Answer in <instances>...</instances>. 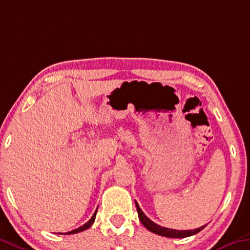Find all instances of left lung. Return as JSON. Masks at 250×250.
<instances>
[{
  "label": "left lung",
  "instance_id": "8db88e82",
  "mask_svg": "<svg viewBox=\"0 0 250 250\" xmlns=\"http://www.w3.org/2000/svg\"><path fill=\"white\" fill-rule=\"evenodd\" d=\"M136 207H137L138 216H139V219L141 221V224L144 225L145 227L148 229V230L157 233V235H159V236L169 237V238H185V237L196 235V233H198L200 230H203V229L206 227V225H205L200 228L193 229V230H176V229L161 227V226L157 225L156 223H153L152 220H150L149 218L145 215L144 211L141 210V208L139 207V205H138L137 201H136Z\"/></svg>",
  "mask_w": 250,
  "mask_h": 250
}]
</instances>
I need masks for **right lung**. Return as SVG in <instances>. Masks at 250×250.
I'll return each instance as SVG.
<instances>
[{"label": "right lung", "instance_id": "add662e5", "mask_svg": "<svg viewBox=\"0 0 250 250\" xmlns=\"http://www.w3.org/2000/svg\"><path fill=\"white\" fill-rule=\"evenodd\" d=\"M97 211H98V209L96 211H94V213H93V216L91 217V219L88 221V223H85L84 225L83 226H81V227H79V228H77V229H74V230H72V231H69V232H66L68 233V235H70V233H77V232H80V231H83V230H85V229H88V228H90L91 226H92V224L94 223V219H96V215H97Z\"/></svg>", "mask_w": 250, "mask_h": 250}]
</instances>
